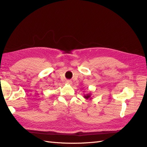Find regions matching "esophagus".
<instances>
[{"instance_id":"esophagus-1","label":"esophagus","mask_w":147,"mask_h":147,"mask_svg":"<svg viewBox=\"0 0 147 147\" xmlns=\"http://www.w3.org/2000/svg\"><path fill=\"white\" fill-rule=\"evenodd\" d=\"M67 83H69V84H70V83H71V82H70V81H67Z\"/></svg>"}]
</instances>
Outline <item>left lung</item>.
Instances as JSON below:
<instances>
[{
    "label": "left lung",
    "instance_id": "obj_1",
    "mask_svg": "<svg viewBox=\"0 0 147 147\" xmlns=\"http://www.w3.org/2000/svg\"><path fill=\"white\" fill-rule=\"evenodd\" d=\"M90 97H91V95H90V94H87V95H86V96H84V97H85V98H86V99H89V98H90Z\"/></svg>",
    "mask_w": 147,
    "mask_h": 147
}]
</instances>
